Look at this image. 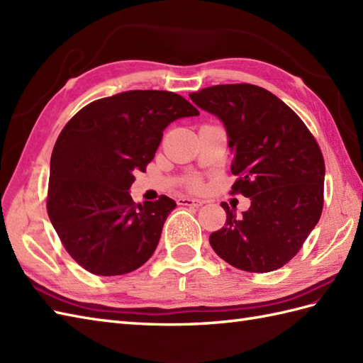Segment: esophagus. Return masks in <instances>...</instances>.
<instances>
[{
  "mask_svg": "<svg viewBox=\"0 0 363 363\" xmlns=\"http://www.w3.org/2000/svg\"><path fill=\"white\" fill-rule=\"evenodd\" d=\"M177 204H181V206H191V207H199V206H203V201H201V199L190 198V196H179V198H177Z\"/></svg>",
  "mask_w": 363,
  "mask_h": 363,
  "instance_id": "34e87169",
  "label": "esophagus"
}]
</instances>
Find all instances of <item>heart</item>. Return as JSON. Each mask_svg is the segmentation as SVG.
<instances>
[{
  "mask_svg": "<svg viewBox=\"0 0 363 363\" xmlns=\"http://www.w3.org/2000/svg\"><path fill=\"white\" fill-rule=\"evenodd\" d=\"M187 186L190 187V189H194V190H196V189H199L201 187V181L198 179V177H190L189 179V182H187Z\"/></svg>",
  "mask_w": 363,
  "mask_h": 363,
  "instance_id": "1",
  "label": "heart"
}]
</instances>
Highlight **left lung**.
Here are the masks:
<instances>
[{
	"mask_svg": "<svg viewBox=\"0 0 363 363\" xmlns=\"http://www.w3.org/2000/svg\"><path fill=\"white\" fill-rule=\"evenodd\" d=\"M223 121L234 151L230 194L251 199L211 234L213 251L243 272L268 273L296 256L323 211L325 159L315 137L279 98L252 84H221L190 94Z\"/></svg>",
	"mask_w": 363,
	"mask_h": 363,
	"instance_id": "obj_1",
	"label": "left lung"
}]
</instances>
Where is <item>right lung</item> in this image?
I'll return each mask as SVG.
<instances>
[{
    "mask_svg": "<svg viewBox=\"0 0 363 363\" xmlns=\"http://www.w3.org/2000/svg\"><path fill=\"white\" fill-rule=\"evenodd\" d=\"M199 111L165 90H129L96 99L67 123L54 145L46 211L67 252L98 276L134 272L148 260L176 203H134L164 129Z\"/></svg>",
    "mask_w": 363,
    "mask_h": 363,
    "instance_id": "1",
    "label": "right lung"
}]
</instances>
